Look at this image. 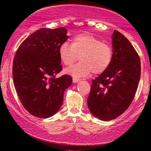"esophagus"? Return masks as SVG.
<instances>
[{
  "label": "esophagus",
  "instance_id": "1",
  "mask_svg": "<svg viewBox=\"0 0 151 151\" xmlns=\"http://www.w3.org/2000/svg\"><path fill=\"white\" fill-rule=\"evenodd\" d=\"M79 81H80V79H79V78H77V77H73V82L74 83H77Z\"/></svg>",
  "mask_w": 151,
  "mask_h": 151
}]
</instances>
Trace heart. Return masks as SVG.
Returning <instances> with one entry per match:
<instances>
[{"label":"heart","instance_id":"obj_1","mask_svg":"<svg viewBox=\"0 0 151 151\" xmlns=\"http://www.w3.org/2000/svg\"><path fill=\"white\" fill-rule=\"evenodd\" d=\"M60 60L65 65L70 66L79 60L81 62L66 70L74 77H84L93 72L101 74L108 69L113 58V50L110 45L89 34H79L72 40L62 43L59 48Z\"/></svg>","mask_w":151,"mask_h":151}]
</instances>
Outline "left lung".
Returning <instances> with one entry per match:
<instances>
[{
  "mask_svg": "<svg viewBox=\"0 0 151 151\" xmlns=\"http://www.w3.org/2000/svg\"><path fill=\"white\" fill-rule=\"evenodd\" d=\"M113 58L106 70L91 81L88 106L94 116L110 121L121 115L134 99L141 77V60L124 35H112Z\"/></svg>",
  "mask_w": 151,
  "mask_h": 151,
  "instance_id": "left-lung-1",
  "label": "left lung"
}]
</instances>
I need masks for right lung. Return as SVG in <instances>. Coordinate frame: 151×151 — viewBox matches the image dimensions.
<instances>
[{
  "label": "right lung",
  "instance_id": "right-lung-1",
  "mask_svg": "<svg viewBox=\"0 0 151 151\" xmlns=\"http://www.w3.org/2000/svg\"><path fill=\"white\" fill-rule=\"evenodd\" d=\"M65 27L41 28L30 35L17 50L13 79L20 102L31 115L49 118L60 109L64 92L72 77L56 75L62 70L59 48L69 38Z\"/></svg>",
  "mask_w": 151,
  "mask_h": 151
}]
</instances>
